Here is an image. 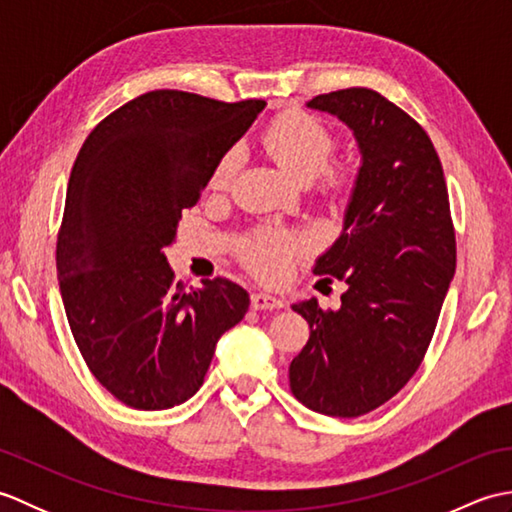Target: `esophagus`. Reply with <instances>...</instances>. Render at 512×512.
Listing matches in <instances>:
<instances>
[{
    "instance_id": "esophagus-1",
    "label": "esophagus",
    "mask_w": 512,
    "mask_h": 512,
    "mask_svg": "<svg viewBox=\"0 0 512 512\" xmlns=\"http://www.w3.org/2000/svg\"><path fill=\"white\" fill-rule=\"evenodd\" d=\"M250 306L255 310H279L284 308V301L270 295V292H253V295H250Z\"/></svg>"
}]
</instances>
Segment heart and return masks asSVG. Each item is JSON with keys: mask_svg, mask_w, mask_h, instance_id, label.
I'll return each instance as SVG.
<instances>
[{"mask_svg": "<svg viewBox=\"0 0 512 512\" xmlns=\"http://www.w3.org/2000/svg\"><path fill=\"white\" fill-rule=\"evenodd\" d=\"M264 145L281 167L288 169L299 180H312L328 167L336 149V136L319 118L310 114H286L266 129ZM239 165H242V149H228L215 162L211 171V187L224 191L233 184ZM332 187H341L345 176L339 169L325 171ZM303 239L279 228H266L250 239L244 259L255 273L264 277H281L288 270L292 257L303 248Z\"/></svg>", "mask_w": 512, "mask_h": 512, "instance_id": "1", "label": "heart"}]
</instances>
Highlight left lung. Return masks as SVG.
Masks as SVG:
<instances>
[{"label": "left lung", "instance_id": "8db88e82", "mask_svg": "<svg viewBox=\"0 0 512 512\" xmlns=\"http://www.w3.org/2000/svg\"><path fill=\"white\" fill-rule=\"evenodd\" d=\"M361 149L341 237L314 275L345 281L339 310L292 306L310 325L290 363V389L312 411L358 418L394 398L420 367L451 279L455 231L440 158L427 132L367 88L319 94Z\"/></svg>", "mask_w": 512, "mask_h": 512}]
</instances>
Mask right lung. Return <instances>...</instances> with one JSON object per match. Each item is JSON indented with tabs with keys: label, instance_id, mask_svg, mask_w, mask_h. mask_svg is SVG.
Returning <instances> with one entry per match:
<instances>
[{
	"label": "right lung",
	"instance_id": "1",
	"mask_svg": "<svg viewBox=\"0 0 512 512\" xmlns=\"http://www.w3.org/2000/svg\"><path fill=\"white\" fill-rule=\"evenodd\" d=\"M264 107L154 90L105 116L74 160L57 237L63 308L85 365L127 407L189 400L250 306L222 277L184 290L165 250Z\"/></svg>",
	"mask_w": 512,
	"mask_h": 512
}]
</instances>
